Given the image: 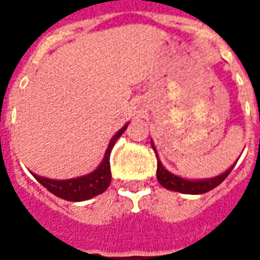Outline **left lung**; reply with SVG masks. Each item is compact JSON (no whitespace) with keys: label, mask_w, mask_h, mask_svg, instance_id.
Segmentation results:
<instances>
[{"label":"left lung","mask_w":260,"mask_h":260,"mask_svg":"<svg viewBox=\"0 0 260 260\" xmlns=\"http://www.w3.org/2000/svg\"><path fill=\"white\" fill-rule=\"evenodd\" d=\"M151 145L152 148H153V151H155L156 159H157V171H156L157 181H159V183L163 188L169 189V190H173V192L186 193V194H202V193L210 192L211 189L216 188L220 182L225 181L226 177L230 174V171L233 170V167L236 166V163H237V161H236L232 167H229V169L226 170L225 173L216 175V177H212V178L186 179L182 178V177H179V175H175L173 174V173H170L169 170L161 165L153 141H151Z\"/></svg>","instance_id":"1"}]
</instances>
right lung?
I'll list each match as a JSON object with an SVG mask.
<instances>
[{
    "mask_svg": "<svg viewBox=\"0 0 260 260\" xmlns=\"http://www.w3.org/2000/svg\"><path fill=\"white\" fill-rule=\"evenodd\" d=\"M127 124L128 123H126L119 132H116L114 137L111 138L103 161L94 171H91L89 174L70 179H50L44 178V177L34 174V173H31V174L34 175L35 179L41 185H44L49 192L53 193L54 196L60 197V199L68 200V202H85V200H89V199L97 196V194H101V193L107 190L109 183H111V178H112L111 165H109L111 151H112L116 140L127 128Z\"/></svg>",
    "mask_w": 260,
    "mask_h": 260,
    "instance_id": "add662e5",
    "label": "right lung"
}]
</instances>
